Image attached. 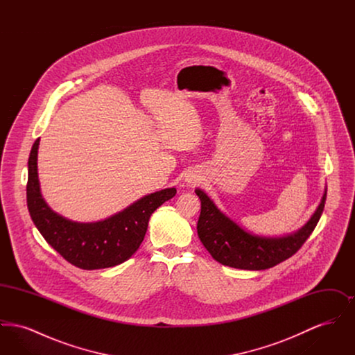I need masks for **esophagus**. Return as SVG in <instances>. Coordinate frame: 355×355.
I'll list each match as a JSON object with an SVG mask.
<instances>
[{
    "instance_id": "1",
    "label": "esophagus",
    "mask_w": 355,
    "mask_h": 355,
    "mask_svg": "<svg viewBox=\"0 0 355 355\" xmlns=\"http://www.w3.org/2000/svg\"><path fill=\"white\" fill-rule=\"evenodd\" d=\"M197 181H198V178H196V177H193V175H191V177L189 175V177L186 178V182H187V184H196Z\"/></svg>"
}]
</instances>
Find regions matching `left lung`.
<instances>
[{
  "mask_svg": "<svg viewBox=\"0 0 355 355\" xmlns=\"http://www.w3.org/2000/svg\"><path fill=\"white\" fill-rule=\"evenodd\" d=\"M201 200L197 223L198 236L206 250L222 265L242 270H265L297 253L313 233L326 202L327 187L314 214L301 229L282 236L252 234L223 214L201 189H196Z\"/></svg>",
  "mask_w": 355,
  "mask_h": 355,
  "instance_id": "left-lung-1",
  "label": "left lung"
}]
</instances>
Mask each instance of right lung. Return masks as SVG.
Returning <instances> with one entry per match:
<instances>
[{"label": "right lung", "mask_w": 355, "mask_h": 355, "mask_svg": "<svg viewBox=\"0 0 355 355\" xmlns=\"http://www.w3.org/2000/svg\"><path fill=\"white\" fill-rule=\"evenodd\" d=\"M35 139L28 161L26 202L32 220L51 248L71 265L96 270L117 266L138 250L153 213L177 193L175 187L148 194L126 209L97 222L68 220L53 211L45 202L38 181Z\"/></svg>", "instance_id": "obj_1"}]
</instances>
